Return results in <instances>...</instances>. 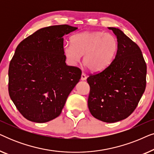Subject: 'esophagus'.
<instances>
[{"instance_id":"obj_1","label":"esophagus","mask_w":154,"mask_h":154,"mask_svg":"<svg viewBox=\"0 0 154 154\" xmlns=\"http://www.w3.org/2000/svg\"><path fill=\"white\" fill-rule=\"evenodd\" d=\"M86 79H87V76H86L85 73H82V74H81V80H82V81H85V80H86Z\"/></svg>"}]
</instances>
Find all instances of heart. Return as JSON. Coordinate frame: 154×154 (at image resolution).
Returning a JSON list of instances; mask_svg holds the SVG:
<instances>
[{
    "label": "heart",
    "mask_w": 154,
    "mask_h": 154,
    "mask_svg": "<svg viewBox=\"0 0 154 154\" xmlns=\"http://www.w3.org/2000/svg\"><path fill=\"white\" fill-rule=\"evenodd\" d=\"M71 44L64 46V54L71 65L76 64L83 55V64L92 72L107 68L118 50V41L114 35L102 31H83L71 36Z\"/></svg>",
    "instance_id": "b5f03b06"
}]
</instances>
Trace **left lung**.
Instances as JSON below:
<instances>
[{"label": "left lung", "mask_w": 154, "mask_h": 154, "mask_svg": "<svg viewBox=\"0 0 154 154\" xmlns=\"http://www.w3.org/2000/svg\"><path fill=\"white\" fill-rule=\"evenodd\" d=\"M109 29L116 35L118 50L107 68L87 79L88 105L95 119L115 123L128 118L137 106L146 88V64L134 42L119 29Z\"/></svg>", "instance_id": "1"}]
</instances>
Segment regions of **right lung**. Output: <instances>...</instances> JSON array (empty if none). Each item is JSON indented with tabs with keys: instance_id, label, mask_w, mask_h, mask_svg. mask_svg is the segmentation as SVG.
<instances>
[{
	"instance_id": "1",
	"label": "right lung",
	"mask_w": 154,
	"mask_h": 154,
	"mask_svg": "<svg viewBox=\"0 0 154 154\" xmlns=\"http://www.w3.org/2000/svg\"><path fill=\"white\" fill-rule=\"evenodd\" d=\"M67 24L42 28L23 40L8 71V91L21 114L29 121L45 123L60 115L81 70L66 65L64 35L76 30Z\"/></svg>"
}]
</instances>
